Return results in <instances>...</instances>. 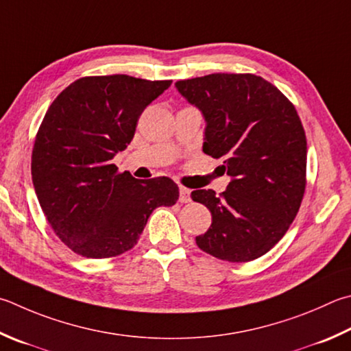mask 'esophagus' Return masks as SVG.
I'll return each instance as SVG.
<instances>
[{"label": "esophagus", "instance_id": "esophagus-1", "mask_svg": "<svg viewBox=\"0 0 351 351\" xmlns=\"http://www.w3.org/2000/svg\"><path fill=\"white\" fill-rule=\"evenodd\" d=\"M180 202H190V190L184 186H180Z\"/></svg>", "mask_w": 351, "mask_h": 351}]
</instances>
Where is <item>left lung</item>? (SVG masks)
I'll list each match as a JSON object with an SVG mask.
<instances>
[{"label": "left lung", "instance_id": "left-lung-1", "mask_svg": "<svg viewBox=\"0 0 351 351\" xmlns=\"http://www.w3.org/2000/svg\"><path fill=\"white\" fill-rule=\"evenodd\" d=\"M176 88L207 121L204 154L222 159L227 190H195L212 212L196 245L228 263H248L275 247L301 207L307 184V138L285 95L253 73H212Z\"/></svg>", "mask_w": 351, "mask_h": 351}]
</instances>
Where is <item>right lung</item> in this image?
<instances>
[{"mask_svg":"<svg viewBox=\"0 0 351 351\" xmlns=\"http://www.w3.org/2000/svg\"><path fill=\"white\" fill-rule=\"evenodd\" d=\"M171 81L129 75L84 76L49 110L32 150V181L50 227L84 258H113L136 245L156 207L175 206L170 178L135 180L113 156L135 135L145 107Z\"/></svg>","mask_w":351,"mask_h":351,"instance_id":"obj_1","label":"right lung"}]
</instances>
